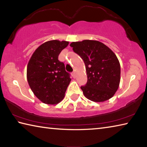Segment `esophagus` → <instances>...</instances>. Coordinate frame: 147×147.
I'll return each instance as SVG.
<instances>
[{"label":"esophagus","instance_id":"1","mask_svg":"<svg viewBox=\"0 0 147 147\" xmlns=\"http://www.w3.org/2000/svg\"><path fill=\"white\" fill-rule=\"evenodd\" d=\"M72 76H73V77L74 78H76V73H75V72L73 71V73H72Z\"/></svg>","mask_w":147,"mask_h":147}]
</instances>
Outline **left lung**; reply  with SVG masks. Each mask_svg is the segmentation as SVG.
I'll list each match as a JSON object with an SVG mask.
<instances>
[{"instance_id": "1", "label": "left lung", "mask_w": 147, "mask_h": 147, "mask_svg": "<svg viewBox=\"0 0 147 147\" xmlns=\"http://www.w3.org/2000/svg\"><path fill=\"white\" fill-rule=\"evenodd\" d=\"M70 46L82 58L86 65L88 82L81 87L84 96L96 102L113 96L121 80L120 63L115 53L96 40L73 42Z\"/></svg>"}]
</instances>
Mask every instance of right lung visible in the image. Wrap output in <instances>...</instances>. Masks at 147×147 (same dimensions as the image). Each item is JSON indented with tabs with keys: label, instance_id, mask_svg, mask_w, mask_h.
Masks as SVG:
<instances>
[{
	"label": "right lung",
	"instance_id": "obj_1",
	"mask_svg": "<svg viewBox=\"0 0 147 147\" xmlns=\"http://www.w3.org/2000/svg\"><path fill=\"white\" fill-rule=\"evenodd\" d=\"M69 41L51 40L41 45L27 65L26 77L35 96L42 102L56 104L63 100L71 79L63 62L58 60Z\"/></svg>",
	"mask_w": 147,
	"mask_h": 147
}]
</instances>
